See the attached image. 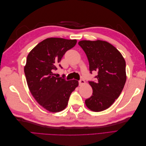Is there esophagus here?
I'll use <instances>...</instances> for the list:
<instances>
[{"label": "esophagus", "mask_w": 146, "mask_h": 146, "mask_svg": "<svg viewBox=\"0 0 146 146\" xmlns=\"http://www.w3.org/2000/svg\"><path fill=\"white\" fill-rule=\"evenodd\" d=\"M78 83H79V85L80 86H82L83 85H84V84H85V81L83 80V79H81V80H80L78 81Z\"/></svg>", "instance_id": "obj_1"}]
</instances>
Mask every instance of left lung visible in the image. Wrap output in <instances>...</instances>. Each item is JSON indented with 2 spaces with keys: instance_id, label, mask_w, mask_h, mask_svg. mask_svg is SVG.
<instances>
[{
  "instance_id": "8db88e82",
  "label": "left lung",
  "mask_w": 146,
  "mask_h": 146,
  "mask_svg": "<svg viewBox=\"0 0 146 146\" xmlns=\"http://www.w3.org/2000/svg\"><path fill=\"white\" fill-rule=\"evenodd\" d=\"M78 45L87 56L90 73L98 72L96 80L89 82L92 95L85 100V104L91 111H104L119 98L125 85V60L117 48L107 41L83 40Z\"/></svg>"
}]
</instances>
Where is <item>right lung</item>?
<instances>
[{"mask_svg": "<svg viewBox=\"0 0 146 146\" xmlns=\"http://www.w3.org/2000/svg\"><path fill=\"white\" fill-rule=\"evenodd\" d=\"M76 43V39L47 38L27 56L24 73L30 91L37 102L50 112L65 109L72 92L78 85L77 80L56 77L53 72L65 53Z\"/></svg>", "mask_w": 146, "mask_h": 146, "instance_id": "right-lung-1", "label": "right lung"}]
</instances>
